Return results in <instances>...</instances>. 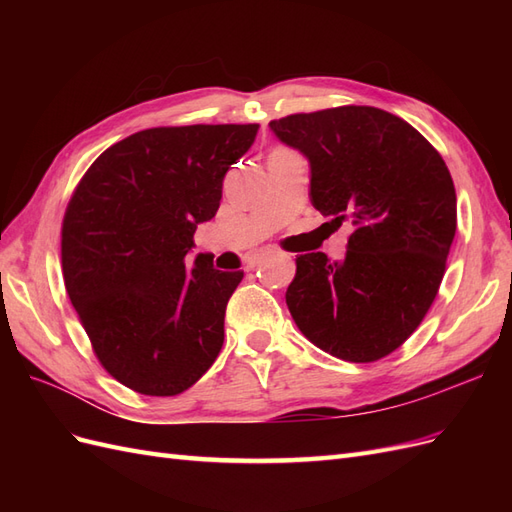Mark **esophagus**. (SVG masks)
Masks as SVG:
<instances>
[{"mask_svg": "<svg viewBox=\"0 0 512 512\" xmlns=\"http://www.w3.org/2000/svg\"><path fill=\"white\" fill-rule=\"evenodd\" d=\"M273 256V252L271 250H262V252H258L254 258H252V262H250V267L254 269V267H260L262 265V262H265V260H269Z\"/></svg>", "mask_w": 512, "mask_h": 512, "instance_id": "34e87169", "label": "esophagus"}]
</instances>
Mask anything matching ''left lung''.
<instances>
[{
  "instance_id": "left-lung-1",
  "label": "left lung",
  "mask_w": 512,
  "mask_h": 512,
  "mask_svg": "<svg viewBox=\"0 0 512 512\" xmlns=\"http://www.w3.org/2000/svg\"><path fill=\"white\" fill-rule=\"evenodd\" d=\"M309 162V200L350 220L344 260L297 256L286 305L299 331L337 359L397 350L436 299L457 230V196L440 153L374 106H337L269 123Z\"/></svg>"
}]
</instances>
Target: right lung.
I'll list each match as a JSON object with an SVG mask.
<instances>
[{"label": "right lung", "instance_id": "add662e5", "mask_svg": "<svg viewBox=\"0 0 512 512\" xmlns=\"http://www.w3.org/2000/svg\"><path fill=\"white\" fill-rule=\"evenodd\" d=\"M256 134L258 123L143 130L76 185L61 228L68 297L98 361L136 393L179 395L218 359L243 271L190 252Z\"/></svg>", "mask_w": 512, "mask_h": 512}]
</instances>
